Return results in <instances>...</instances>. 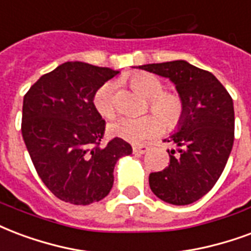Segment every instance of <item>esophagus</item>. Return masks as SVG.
Instances as JSON below:
<instances>
[{"label": "esophagus", "instance_id": "obj_1", "mask_svg": "<svg viewBox=\"0 0 251 251\" xmlns=\"http://www.w3.org/2000/svg\"><path fill=\"white\" fill-rule=\"evenodd\" d=\"M149 150V146L146 145H133V151L138 154H144Z\"/></svg>", "mask_w": 251, "mask_h": 251}]
</instances>
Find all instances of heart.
Here are the masks:
<instances>
[{
  "mask_svg": "<svg viewBox=\"0 0 251 251\" xmlns=\"http://www.w3.org/2000/svg\"><path fill=\"white\" fill-rule=\"evenodd\" d=\"M130 86L140 92L148 100V109L158 117L163 125L172 129L182 121L185 116L183 98L174 92H163L162 81L150 73L133 74L129 78ZM93 103L96 110L105 118L116 116L117 105L114 98V85L106 82L98 89ZM159 130V122L154 116H144L140 118L121 117L109 125L111 134L134 144L151 138Z\"/></svg>",
  "mask_w": 251,
  "mask_h": 251,
  "instance_id": "obj_1",
  "label": "heart"
}]
</instances>
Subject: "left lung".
<instances>
[{
    "label": "left lung",
    "mask_w": 251,
    "mask_h": 251,
    "mask_svg": "<svg viewBox=\"0 0 251 251\" xmlns=\"http://www.w3.org/2000/svg\"><path fill=\"white\" fill-rule=\"evenodd\" d=\"M140 69L170 79L185 102L178 131L163 141L177 150H168L169 166L150 174V189L172 205L193 203L210 192L229 159L234 142L233 100L210 72L186 61Z\"/></svg>",
    "instance_id": "8db88e82"
}]
</instances>
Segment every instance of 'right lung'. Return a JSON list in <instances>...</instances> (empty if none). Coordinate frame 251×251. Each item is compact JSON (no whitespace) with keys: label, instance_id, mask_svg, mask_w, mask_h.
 Returning a JSON list of instances; mask_svg holds the SVG:
<instances>
[{"label":"right lung","instance_id":"obj_1","mask_svg":"<svg viewBox=\"0 0 251 251\" xmlns=\"http://www.w3.org/2000/svg\"><path fill=\"white\" fill-rule=\"evenodd\" d=\"M118 73L65 62L44 74L24 97L22 137L37 174L61 201H101L113 187L118 158L131 153L130 144L118 137L100 146L106 124L93 98Z\"/></svg>","mask_w":251,"mask_h":251}]
</instances>
